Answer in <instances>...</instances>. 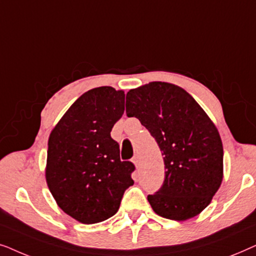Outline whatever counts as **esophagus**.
I'll return each mask as SVG.
<instances>
[{
  "label": "esophagus",
  "instance_id": "esophagus-1",
  "mask_svg": "<svg viewBox=\"0 0 256 256\" xmlns=\"http://www.w3.org/2000/svg\"><path fill=\"white\" fill-rule=\"evenodd\" d=\"M132 162H134L136 168H140V166H141V158H140V156L135 155L134 157H132Z\"/></svg>",
  "mask_w": 256,
  "mask_h": 256
}]
</instances>
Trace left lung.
<instances>
[{
    "label": "left lung",
    "instance_id": "8db88e82",
    "mask_svg": "<svg viewBox=\"0 0 256 256\" xmlns=\"http://www.w3.org/2000/svg\"><path fill=\"white\" fill-rule=\"evenodd\" d=\"M126 113L138 118L162 152L163 185L148 196L154 211L177 222L199 214L222 182V142L211 118L186 90L162 82L129 90Z\"/></svg>",
    "mask_w": 256,
    "mask_h": 256
}]
</instances>
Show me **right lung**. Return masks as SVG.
Returning a JSON list of instances; mask_svg holds the SVG:
<instances>
[{"label": "right lung", "instance_id": "right-lung-1", "mask_svg": "<svg viewBox=\"0 0 256 256\" xmlns=\"http://www.w3.org/2000/svg\"><path fill=\"white\" fill-rule=\"evenodd\" d=\"M124 112V92L102 86L84 93L52 129L45 177L59 208L82 224L113 216L134 184L135 166L120 160L110 138Z\"/></svg>", "mask_w": 256, "mask_h": 256}]
</instances>
